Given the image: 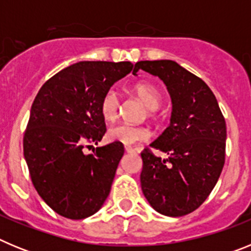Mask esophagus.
Wrapping results in <instances>:
<instances>
[{"label":"esophagus","mask_w":251,"mask_h":251,"mask_svg":"<svg viewBox=\"0 0 251 251\" xmlns=\"http://www.w3.org/2000/svg\"><path fill=\"white\" fill-rule=\"evenodd\" d=\"M124 150H126V152H138V148H134V147H130V146H126V147H124Z\"/></svg>","instance_id":"1"}]
</instances>
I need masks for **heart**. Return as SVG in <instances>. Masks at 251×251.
<instances>
[{
  "instance_id": "1",
  "label": "heart",
  "mask_w": 251,
  "mask_h": 251,
  "mask_svg": "<svg viewBox=\"0 0 251 251\" xmlns=\"http://www.w3.org/2000/svg\"><path fill=\"white\" fill-rule=\"evenodd\" d=\"M134 94L147 106L151 117L156 115V110L162 104V94L156 86L148 83H138L133 88ZM119 95L117 90L108 89L104 93L100 100V114L105 121L112 122L118 117L119 113ZM150 137V132L143 126H133L128 123L115 124L108 129V138L113 142H119L123 145H134L137 142L146 141Z\"/></svg>"
}]
</instances>
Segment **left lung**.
I'll use <instances>...</instances> for the list:
<instances>
[{"instance_id":"1","label":"left lung","mask_w":251,"mask_h":251,"mask_svg":"<svg viewBox=\"0 0 251 251\" xmlns=\"http://www.w3.org/2000/svg\"><path fill=\"white\" fill-rule=\"evenodd\" d=\"M158 76L172 100L171 123L151 147L168 158L141 153L143 195L156 211L178 217L202 205L225 163L226 123L207 84L172 60L138 61L133 74Z\"/></svg>"}]
</instances>
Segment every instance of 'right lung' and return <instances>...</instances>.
Here are the masks:
<instances>
[{"label": "right lung", "instance_id": "add662e5", "mask_svg": "<svg viewBox=\"0 0 251 251\" xmlns=\"http://www.w3.org/2000/svg\"><path fill=\"white\" fill-rule=\"evenodd\" d=\"M129 61H80L50 77L37 93L24 136V156L37 194L72 220L92 216L110 192L124 146L98 145L105 133L100 100L132 72Z\"/></svg>", "mask_w": 251, "mask_h": 251}]
</instances>
